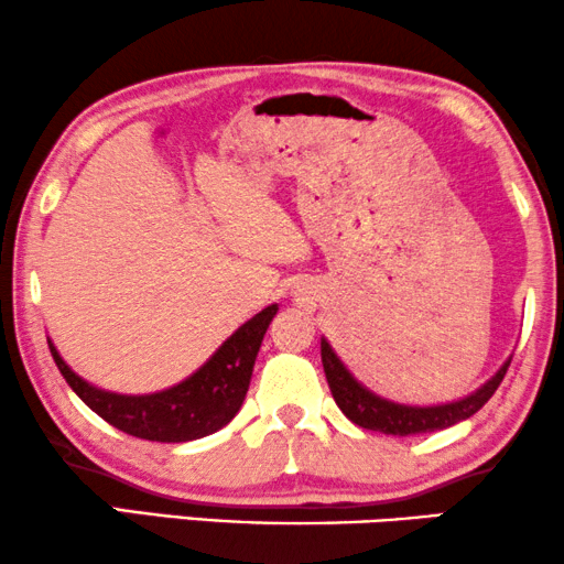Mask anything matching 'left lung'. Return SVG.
Returning <instances> with one entry per match:
<instances>
[{
    "label": "left lung",
    "instance_id": "1",
    "mask_svg": "<svg viewBox=\"0 0 564 564\" xmlns=\"http://www.w3.org/2000/svg\"><path fill=\"white\" fill-rule=\"evenodd\" d=\"M322 365L324 376H327L329 391L335 395L339 411H343L352 424H358L362 430L370 432L393 434V437H411V434L447 430V426L465 422V419H470L475 411H480L488 403L490 395L496 393V388L501 386L506 370H509L511 365V358L496 370V376H490L486 383L475 388L473 393L447 403H430V406H411V403L383 399V395L370 391L368 386L360 383V380L352 376V370L347 368L343 358L335 352V347L327 343V337H322Z\"/></svg>",
    "mask_w": 564,
    "mask_h": 564
}]
</instances>
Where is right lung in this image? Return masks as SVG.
I'll return each instance as SVG.
<instances>
[{"label":"right lung","mask_w":564,"mask_h":564,"mask_svg":"<svg viewBox=\"0 0 564 564\" xmlns=\"http://www.w3.org/2000/svg\"><path fill=\"white\" fill-rule=\"evenodd\" d=\"M275 312L279 304L265 306L242 327H237L202 368H196L181 383L155 393L130 395L91 386L68 368L51 339L47 347L66 383L105 422L140 440L192 442L219 432L240 411L250 388L252 365Z\"/></svg>","instance_id":"1"}]
</instances>
